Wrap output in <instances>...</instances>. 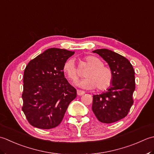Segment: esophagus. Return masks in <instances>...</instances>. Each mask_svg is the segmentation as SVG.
Listing matches in <instances>:
<instances>
[{"mask_svg": "<svg viewBox=\"0 0 154 154\" xmlns=\"http://www.w3.org/2000/svg\"><path fill=\"white\" fill-rule=\"evenodd\" d=\"M84 94H85V92H84V91L80 90H77V94L78 96H82V95Z\"/></svg>", "mask_w": 154, "mask_h": 154, "instance_id": "34e87169", "label": "esophagus"}]
</instances>
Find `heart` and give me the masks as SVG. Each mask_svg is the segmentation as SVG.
Masks as SVG:
<instances>
[{
	"label": "heart",
	"mask_w": 154,
	"mask_h": 154,
	"mask_svg": "<svg viewBox=\"0 0 154 154\" xmlns=\"http://www.w3.org/2000/svg\"><path fill=\"white\" fill-rule=\"evenodd\" d=\"M84 62L88 70L84 73L86 77L78 83V85L85 89H93L96 86L98 90L103 91L112 85L113 74L108 67L103 66V62L96 56H87ZM63 71L71 82H76L80 76L79 72L72 60H68L63 66Z\"/></svg>",
	"instance_id": "b5f03b06"
}]
</instances>
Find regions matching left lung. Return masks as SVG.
Wrapping results in <instances>:
<instances>
[{"label": "left lung", "mask_w": 154, "mask_h": 154, "mask_svg": "<svg viewBox=\"0 0 154 154\" xmlns=\"http://www.w3.org/2000/svg\"><path fill=\"white\" fill-rule=\"evenodd\" d=\"M93 52L108 64L113 80L108 91L93 96L92 109L100 122L111 124L126 116L133 104L135 72L130 61L118 53L105 48Z\"/></svg>", "instance_id": "left-lung-1"}]
</instances>
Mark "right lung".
I'll use <instances>...</instances> for the list:
<instances>
[{
    "label": "right lung",
    "mask_w": 154,
    "mask_h": 154,
    "mask_svg": "<svg viewBox=\"0 0 154 154\" xmlns=\"http://www.w3.org/2000/svg\"><path fill=\"white\" fill-rule=\"evenodd\" d=\"M74 52L52 48L29 62L24 72L22 110L32 126L52 129L61 123L76 90L64 78L63 66Z\"/></svg>",
    "instance_id": "right-lung-1"
}]
</instances>
